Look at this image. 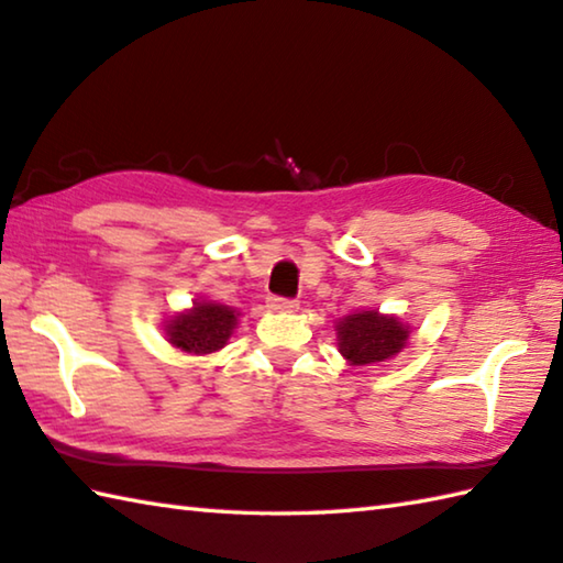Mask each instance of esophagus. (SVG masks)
I'll return each instance as SVG.
<instances>
[{
  "label": "esophagus",
  "mask_w": 563,
  "mask_h": 563,
  "mask_svg": "<svg viewBox=\"0 0 563 563\" xmlns=\"http://www.w3.org/2000/svg\"><path fill=\"white\" fill-rule=\"evenodd\" d=\"M268 308L273 312H298V300H285V298H268Z\"/></svg>",
  "instance_id": "1"
}]
</instances>
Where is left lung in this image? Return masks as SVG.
Instances as JSON below:
<instances>
[{
  "label": "left lung",
  "instance_id": "obj_1",
  "mask_svg": "<svg viewBox=\"0 0 563 563\" xmlns=\"http://www.w3.org/2000/svg\"><path fill=\"white\" fill-rule=\"evenodd\" d=\"M336 346L352 366H372L391 360L404 350L411 324L379 310H356L334 322Z\"/></svg>",
  "mask_w": 563,
  "mask_h": 563
}]
</instances>
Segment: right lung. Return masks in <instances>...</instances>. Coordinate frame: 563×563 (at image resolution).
Returning a JSON list of instances; mask_svg holds the SVG:
<instances>
[{
  "mask_svg": "<svg viewBox=\"0 0 563 563\" xmlns=\"http://www.w3.org/2000/svg\"><path fill=\"white\" fill-rule=\"evenodd\" d=\"M241 312L217 300H194L189 310L169 314L165 322L167 342L177 352L207 356L223 350L236 332Z\"/></svg>",
  "mask_w": 563,
  "mask_h": 563,
  "instance_id": "add662e5",
  "label": "right lung"
}]
</instances>
